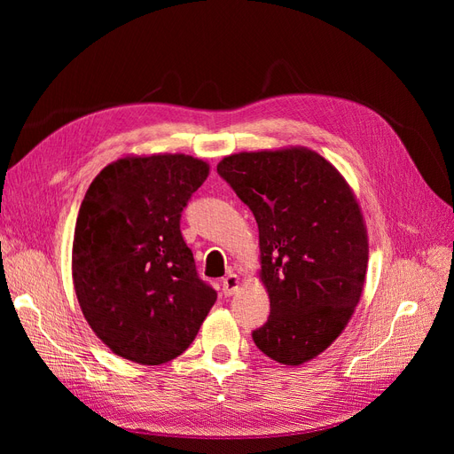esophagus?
Instances as JSON below:
<instances>
[{
    "instance_id": "34e87169",
    "label": "esophagus",
    "mask_w": 454,
    "mask_h": 454,
    "mask_svg": "<svg viewBox=\"0 0 454 454\" xmlns=\"http://www.w3.org/2000/svg\"><path fill=\"white\" fill-rule=\"evenodd\" d=\"M239 287H240V278H239V274H235V272H229L227 277L223 278V294H225V295L237 294V292H239Z\"/></svg>"
}]
</instances>
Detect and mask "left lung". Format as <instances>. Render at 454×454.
Returning <instances> with one entry per match:
<instances>
[{
    "label": "left lung",
    "mask_w": 454,
    "mask_h": 454,
    "mask_svg": "<svg viewBox=\"0 0 454 454\" xmlns=\"http://www.w3.org/2000/svg\"><path fill=\"white\" fill-rule=\"evenodd\" d=\"M217 172L259 229L270 316L254 342L278 364L310 362L333 345L364 294L369 239L360 202L345 176L303 145L232 153Z\"/></svg>",
    "instance_id": "left-lung-1"
}]
</instances>
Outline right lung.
I'll list each match as a JSON object with an SVG mask.
<instances>
[{
    "instance_id": "add662e5",
    "label": "right lung",
    "mask_w": 454,
    "mask_h": 454,
    "mask_svg": "<svg viewBox=\"0 0 454 454\" xmlns=\"http://www.w3.org/2000/svg\"><path fill=\"white\" fill-rule=\"evenodd\" d=\"M208 174V162L184 153L125 155L87 189L72 246L74 290L96 337L121 358H177L215 303L180 231Z\"/></svg>"
}]
</instances>
